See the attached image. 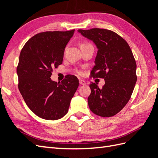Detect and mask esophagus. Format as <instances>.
Returning a JSON list of instances; mask_svg holds the SVG:
<instances>
[{"label": "esophagus", "mask_w": 158, "mask_h": 158, "mask_svg": "<svg viewBox=\"0 0 158 158\" xmlns=\"http://www.w3.org/2000/svg\"><path fill=\"white\" fill-rule=\"evenodd\" d=\"M79 82H80V85H85V84H86V82H85V81H84V80H80Z\"/></svg>", "instance_id": "34e87169"}]
</instances>
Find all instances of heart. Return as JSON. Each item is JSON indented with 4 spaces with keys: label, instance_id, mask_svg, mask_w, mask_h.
I'll return each mask as SVG.
<instances>
[{
    "label": "heart",
    "instance_id": "obj_1",
    "mask_svg": "<svg viewBox=\"0 0 158 158\" xmlns=\"http://www.w3.org/2000/svg\"><path fill=\"white\" fill-rule=\"evenodd\" d=\"M91 45L90 44H88V43H84V44H82V45H81V46H84V45ZM77 73L80 75H82V73L81 72L80 70H77Z\"/></svg>",
    "mask_w": 158,
    "mask_h": 158
}]
</instances>
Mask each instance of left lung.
<instances>
[{
	"instance_id": "obj_1",
	"label": "left lung",
	"mask_w": 158,
	"mask_h": 158,
	"mask_svg": "<svg viewBox=\"0 0 158 158\" xmlns=\"http://www.w3.org/2000/svg\"><path fill=\"white\" fill-rule=\"evenodd\" d=\"M78 31L92 40L98 49L91 76L105 80L102 88L95 83L89 85V107L98 116L113 117L128 102L136 82L132 52L127 42L113 31L92 28Z\"/></svg>"
}]
</instances>
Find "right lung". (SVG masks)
Here are the masks:
<instances>
[{"mask_svg": "<svg viewBox=\"0 0 158 158\" xmlns=\"http://www.w3.org/2000/svg\"><path fill=\"white\" fill-rule=\"evenodd\" d=\"M74 31L37 33L20 52L16 69L18 89L31 111L46 120H57L68 113L79 85L73 75H67L61 82L51 79L53 69L63 63L65 47Z\"/></svg>", "mask_w": 158, "mask_h": 158, "instance_id": "right-lung-1", "label": "right lung"}]
</instances>
